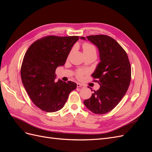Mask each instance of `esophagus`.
Masks as SVG:
<instances>
[{"label": "esophagus", "mask_w": 152, "mask_h": 152, "mask_svg": "<svg viewBox=\"0 0 152 152\" xmlns=\"http://www.w3.org/2000/svg\"><path fill=\"white\" fill-rule=\"evenodd\" d=\"M77 87H82V88H84V87H85V86L83 84H80V83H77Z\"/></svg>", "instance_id": "esophagus-1"}]
</instances>
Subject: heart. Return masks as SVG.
Returning a JSON list of instances; mask_svg holds the SVG:
<instances>
[{
    "mask_svg": "<svg viewBox=\"0 0 152 152\" xmlns=\"http://www.w3.org/2000/svg\"><path fill=\"white\" fill-rule=\"evenodd\" d=\"M82 48H83L84 54L91 53H96V50L94 45H93L89 43H84L83 45H82ZM84 73V71L78 70L76 73V76L78 78H81L82 76H83Z\"/></svg>",
    "mask_w": 152,
    "mask_h": 152,
    "instance_id": "1",
    "label": "heart"
}]
</instances>
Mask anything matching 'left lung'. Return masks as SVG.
Masks as SVG:
<instances>
[{"mask_svg": "<svg viewBox=\"0 0 152 152\" xmlns=\"http://www.w3.org/2000/svg\"><path fill=\"white\" fill-rule=\"evenodd\" d=\"M86 37L99 50L100 62L91 76L98 80L94 81L100 87L84 104L94 113L104 114L115 107L126 94L131 82V67L126 52L113 38L105 35ZM80 39L86 40L84 37Z\"/></svg>", "mask_w": 152, "mask_h": 152, "instance_id": "8db88e82", "label": "left lung"}]
</instances>
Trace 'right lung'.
Instances as JSON below:
<instances>
[{
  "label": "right lung",
  "instance_id": "obj_1",
  "mask_svg": "<svg viewBox=\"0 0 152 152\" xmlns=\"http://www.w3.org/2000/svg\"><path fill=\"white\" fill-rule=\"evenodd\" d=\"M79 36L44 37L32 44L25 54L21 68V80L30 98L46 112L61 110L76 83L56 82L55 71L63 66Z\"/></svg>",
  "mask_w": 152,
  "mask_h": 152
}]
</instances>
